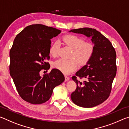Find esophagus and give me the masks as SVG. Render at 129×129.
<instances>
[{"label":"esophagus","instance_id":"1","mask_svg":"<svg viewBox=\"0 0 129 129\" xmlns=\"http://www.w3.org/2000/svg\"><path fill=\"white\" fill-rule=\"evenodd\" d=\"M65 81H67L69 80L70 77H68V76H67L65 75Z\"/></svg>","mask_w":129,"mask_h":129}]
</instances>
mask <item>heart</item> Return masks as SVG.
<instances>
[{"label": "heart", "mask_w": 129, "mask_h": 129, "mask_svg": "<svg viewBox=\"0 0 129 129\" xmlns=\"http://www.w3.org/2000/svg\"><path fill=\"white\" fill-rule=\"evenodd\" d=\"M62 40L65 44L73 49L71 55L72 58L69 60L60 58L55 61L53 63L55 69L68 75L77 68L78 62L80 65H86L91 59L94 52V47L92 43L84 42L83 39L75 35H67L63 37ZM59 48L58 41L52 43L49 49L50 54L53 57L57 56Z\"/></svg>", "instance_id": "1"}]
</instances>
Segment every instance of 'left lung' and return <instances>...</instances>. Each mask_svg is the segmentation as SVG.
I'll list each match as a JSON object with an SVG mask.
<instances>
[{"label": "left lung", "instance_id": "1", "mask_svg": "<svg viewBox=\"0 0 129 129\" xmlns=\"http://www.w3.org/2000/svg\"><path fill=\"white\" fill-rule=\"evenodd\" d=\"M70 32L91 38L94 44L91 59L72 77L77 88L71 96L77 106L92 108L104 102L110 95L117 73L116 52L110 41L95 29L82 28ZM77 77L86 80L80 82L77 80Z\"/></svg>", "mask_w": 129, "mask_h": 129}]
</instances>
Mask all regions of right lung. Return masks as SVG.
Here are the masks:
<instances>
[{"instance_id": "right-lung-1", "label": "right lung", "mask_w": 129, "mask_h": 129, "mask_svg": "<svg viewBox=\"0 0 129 129\" xmlns=\"http://www.w3.org/2000/svg\"><path fill=\"white\" fill-rule=\"evenodd\" d=\"M55 28L37 24L26 27L17 34L10 52V73L21 99L32 104L48 101L53 89L65 80L61 72L48 70L51 39L61 33Z\"/></svg>"}]
</instances>
